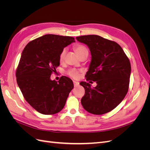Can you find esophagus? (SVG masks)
<instances>
[{
	"label": "esophagus",
	"mask_w": 150,
	"mask_h": 150,
	"mask_svg": "<svg viewBox=\"0 0 150 150\" xmlns=\"http://www.w3.org/2000/svg\"><path fill=\"white\" fill-rule=\"evenodd\" d=\"M73 83H74V85L75 87H76V86H78L79 83L78 82H77V81H73Z\"/></svg>",
	"instance_id": "obj_1"
}]
</instances>
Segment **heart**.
I'll list each match as a JSON object with an SVG mask.
<instances>
[{
    "instance_id": "obj_1",
    "label": "heart",
    "mask_w": 150,
    "mask_h": 150,
    "mask_svg": "<svg viewBox=\"0 0 150 150\" xmlns=\"http://www.w3.org/2000/svg\"><path fill=\"white\" fill-rule=\"evenodd\" d=\"M74 50L76 54H78V56H79V54L85 51H88L87 48H86L85 46H83V45H77V46L74 47ZM66 53V49H62V51H61L59 56V60L61 62L64 60ZM68 74H69L71 77H72V78L76 79L78 78L79 76V72L75 69H72L68 71Z\"/></svg>"
}]
</instances>
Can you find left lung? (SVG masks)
Wrapping results in <instances>:
<instances>
[{"mask_svg":"<svg viewBox=\"0 0 150 150\" xmlns=\"http://www.w3.org/2000/svg\"><path fill=\"white\" fill-rule=\"evenodd\" d=\"M76 40L90 50L91 60L86 78L97 84L92 88L84 81L79 83L85 89L81 104L92 114H105L118 105L128 93L130 62L121 47L114 41L97 35L79 36Z\"/></svg>","mask_w":150,"mask_h":150,"instance_id":"8db88e82","label":"left lung"}]
</instances>
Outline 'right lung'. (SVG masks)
I'll return each instance as SVG.
<instances>
[{
  "label": "right lung",
  "instance_id": "right-lung-1",
  "mask_svg": "<svg viewBox=\"0 0 150 150\" xmlns=\"http://www.w3.org/2000/svg\"><path fill=\"white\" fill-rule=\"evenodd\" d=\"M74 42L69 36L46 34L29 42L22 52L17 83L27 102L41 114L61 111L74 88L67 77L62 76L57 82L51 76L60 64L62 49Z\"/></svg>",
  "mask_w": 150,
  "mask_h": 150
}]
</instances>
